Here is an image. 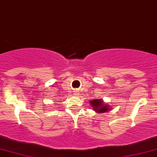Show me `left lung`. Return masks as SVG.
<instances>
[{"instance_id":"obj_1","label":"left lung","mask_w":157,"mask_h":157,"mask_svg":"<svg viewBox=\"0 0 157 157\" xmlns=\"http://www.w3.org/2000/svg\"><path fill=\"white\" fill-rule=\"evenodd\" d=\"M90 104H91L93 109H94V111L98 113H104L109 110L108 105L103 103L102 99H94L90 101Z\"/></svg>"}]
</instances>
